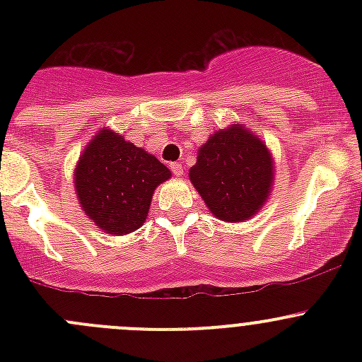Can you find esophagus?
<instances>
[{"instance_id": "obj_1", "label": "esophagus", "mask_w": 362, "mask_h": 362, "mask_svg": "<svg viewBox=\"0 0 362 362\" xmlns=\"http://www.w3.org/2000/svg\"><path fill=\"white\" fill-rule=\"evenodd\" d=\"M170 168H171V171L177 175V177H182V175H184V168H182L180 163H171Z\"/></svg>"}]
</instances>
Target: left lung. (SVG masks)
I'll use <instances>...</instances> for the list:
<instances>
[{
  "label": "left lung",
  "instance_id": "8db88e82",
  "mask_svg": "<svg viewBox=\"0 0 362 362\" xmlns=\"http://www.w3.org/2000/svg\"><path fill=\"white\" fill-rule=\"evenodd\" d=\"M189 178L214 217L245 222L272 194L275 160L257 134L235 122L215 131L198 148Z\"/></svg>",
  "mask_w": 362,
  "mask_h": 362
}]
</instances>
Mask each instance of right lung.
<instances>
[{"label": "right lung", "mask_w": 362, "mask_h": 362, "mask_svg": "<svg viewBox=\"0 0 362 362\" xmlns=\"http://www.w3.org/2000/svg\"><path fill=\"white\" fill-rule=\"evenodd\" d=\"M171 171L110 127L98 131L83 147L73 171L82 211L108 235L122 236L145 224L152 196Z\"/></svg>", "instance_id": "add662e5"}]
</instances>
